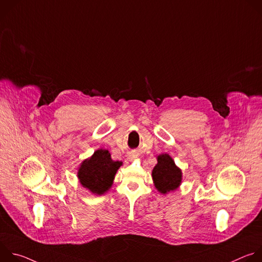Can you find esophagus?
Returning <instances> with one entry per match:
<instances>
[{"mask_svg":"<svg viewBox=\"0 0 262 262\" xmlns=\"http://www.w3.org/2000/svg\"><path fill=\"white\" fill-rule=\"evenodd\" d=\"M138 157H139V156H138L137 154L132 152V154H129V155H128V161H130V162H132V161H135V160H137V159H138Z\"/></svg>","mask_w":262,"mask_h":262,"instance_id":"34e87169","label":"esophagus"}]
</instances>
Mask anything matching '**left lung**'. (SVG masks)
Wrapping results in <instances>:
<instances>
[{"label":"left lung","mask_w":262,"mask_h":262,"mask_svg":"<svg viewBox=\"0 0 262 262\" xmlns=\"http://www.w3.org/2000/svg\"><path fill=\"white\" fill-rule=\"evenodd\" d=\"M157 160L158 164L151 173L152 180L156 189L161 194L167 195L179 188L182 182V172L168 154L158 156Z\"/></svg>","instance_id":"1"}]
</instances>
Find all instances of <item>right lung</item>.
<instances>
[{
	"mask_svg": "<svg viewBox=\"0 0 262 262\" xmlns=\"http://www.w3.org/2000/svg\"><path fill=\"white\" fill-rule=\"evenodd\" d=\"M121 161H113L107 149H97L84 160L78 169V178L83 188L93 195L100 196L113 185L115 175L122 166Z\"/></svg>",
	"mask_w": 262,
	"mask_h": 262,
	"instance_id": "obj_1",
	"label": "right lung"
}]
</instances>
